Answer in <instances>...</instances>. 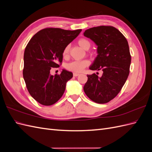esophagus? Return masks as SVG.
<instances>
[{"instance_id":"34e87169","label":"esophagus","mask_w":152,"mask_h":152,"mask_svg":"<svg viewBox=\"0 0 152 152\" xmlns=\"http://www.w3.org/2000/svg\"><path fill=\"white\" fill-rule=\"evenodd\" d=\"M79 75V73H73V76L74 77H77Z\"/></svg>"}]
</instances>
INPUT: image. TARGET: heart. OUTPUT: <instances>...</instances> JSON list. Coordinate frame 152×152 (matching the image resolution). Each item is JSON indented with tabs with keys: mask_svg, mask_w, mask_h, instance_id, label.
<instances>
[{
	"mask_svg": "<svg viewBox=\"0 0 152 152\" xmlns=\"http://www.w3.org/2000/svg\"><path fill=\"white\" fill-rule=\"evenodd\" d=\"M77 44L80 48L85 50L88 49L90 46L91 44L89 41L84 38H81L78 40ZM70 53V45H68L64 48L63 50V56L64 58H67L69 56ZM89 61L88 59H82L80 61H73L68 63L66 65V68L68 71H70L74 73H80L83 71L84 69L89 65Z\"/></svg>",
	"mask_w": 152,
	"mask_h": 152,
	"instance_id": "1",
	"label": "heart"
}]
</instances>
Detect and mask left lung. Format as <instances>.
<instances>
[{
  "mask_svg": "<svg viewBox=\"0 0 152 152\" xmlns=\"http://www.w3.org/2000/svg\"><path fill=\"white\" fill-rule=\"evenodd\" d=\"M84 35L98 45V54L90 70L103 72L101 77L96 73L87 75L84 91L94 102L107 103L116 97L129 74L131 56L127 40L112 26L93 27Z\"/></svg>",
  "mask_w": 152,
  "mask_h": 152,
  "instance_id": "left-lung-1",
  "label": "left lung"
}]
</instances>
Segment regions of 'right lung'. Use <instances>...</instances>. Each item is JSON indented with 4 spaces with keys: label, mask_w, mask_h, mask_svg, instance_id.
<instances>
[{
    "label": "right lung",
    "mask_w": 152,
    "mask_h": 152,
    "mask_svg": "<svg viewBox=\"0 0 152 152\" xmlns=\"http://www.w3.org/2000/svg\"><path fill=\"white\" fill-rule=\"evenodd\" d=\"M81 31L45 28L35 34L27 44L23 75L28 93L41 104L52 105L63 96L73 73L63 70L60 75L53 76L50 70L61 65L64 48Z\"/></svg>",
    "instance_id": "1"
}]
</instances>
